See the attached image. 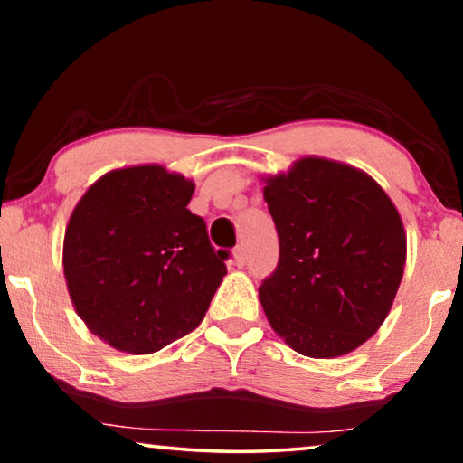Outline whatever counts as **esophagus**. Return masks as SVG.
Returning <instances> with one entry per match:
<instances>
[{"label":"esophagus","instance_id":"esophagus-1","mask_svg":"<svg viewBox=\"0 0 463 463\" xmlns=\"http://www.w3.org/2000/svg\"><path fill=\"white\" fill-rule=\"evenodd\" d=\"M234 263L239 265V268H242V265L247 263V249L239 245L237 249H234Z\"/></svg>","mask_w":463,"mask_h":463}]
</instances>
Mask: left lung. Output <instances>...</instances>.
Segmentation results:
<instances>
[{
    "label": "left lung",
    "instance_id": "8db88e82",
    "mask_svg": "<svg viewBox=\"0 0 463 463\" xmlns=\"http://www.w3.org/2000/svg\"><path fill=\"white\" fill-rule=\"evenodd\" d=\"M279 237L265 317L308 357L357 349L388 317L406 263L401 214L370 175L307 156L263 190Z\"/></svg>",
    "mask_w": 463,
    "mask_h": 463
}]
</instances>
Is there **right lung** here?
I'll return each mask as SVG.
<instances>
[{"label": "right lung", "instance_id": "add662e5", "mask_svg": "<svg viewBox=\"0 0 463 463\" xmlns=\"http://www.w3.org/2000/svg\"><path fill=\"white\" fill-rule=\"evenodd\" d=\"M194 184L159 165L109 171L77 203L62 268L77 315L114 349L155 354L202 323L229 250L192 214Z\"/></svg>", "mask_w": 463, "mask_h": 463}]
</instances>
